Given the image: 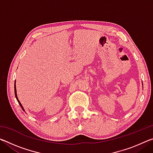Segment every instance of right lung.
<instances>
[{
  "label": "right lung",
  "mask_w": 153,
  "mask_h": 153,
  "mask_svg": "<svg viewBox=\"0 0 153 153\" xmlns=\"http://www.w3.org/2000/svg\"><path fill=\"white\" fill-rule=\"evenodd\" d=\"M14 87H15V97H16L17 100V101H18V102H19V105H20V107H22V109H23V111H25V110H24V107H22V105L21 104L20 101H19V99H18V98H17V90H16V85H15V86H14Z\"/></svg>",
  "instance_id": "1"
}]
</instances>
